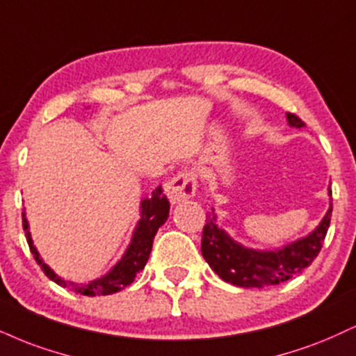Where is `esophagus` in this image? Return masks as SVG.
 Segmentation results:
<instances>
[{"mask_svg": "<svg viewBox=\"0 0 356 356\" xmlns=\"http://www.w3.org/2000/svg\"><path fill=\"white\" fill-rule=\"evenodd\" d=\"M195 174L191 170H182L177 175H174L169 182L165 184V194L172 204L184 202L191 199L195 194Z\"/></svg>", "mask_w": 356, "mask_h": 356, "instance_id": "1", "label": "esophagus"}]
</instances>
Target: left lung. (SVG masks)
I'll return each mask as SVG.
<instances>
[{
	"label": "left lung",
	"mask_w": 356,
	"mask_h": 356,
	"mask_svg": "<svg viewBox=\"0 0 356 356\" xmlns=\"http://www.w3.org/2000/svg\"><path fill=\"white\" fill-rule=\"evenodd\" d=\"M290 127H305L302 119L286 113ZM328 211L320 224L307 234L285 245L275 248H252L238 241L217 224V213L207 216L202 230V255L213 272L224 282L237 286H268L286 282L315 260L322 248L332 216V191L328 187Z\"/></svg>",
	"instance_id": "obj_1"
}]
</instances>
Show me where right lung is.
<instances>
[{
  "label": "right lung",
  "mask_w": 356,
  "mask_h": 356,
  "mask_svg": "<svg viewBox=\"0 0 356 356\" xmlns=\"http://www.w3.org/2000/svg\"><path fill=\"white\" fill-rule=\"evenodd\" d=\"M162 187L159 186L156 191H152L151 195H145L140 199L139 204V220L132 230L131 242L126 247L121 259L115 262L113 267L109 268L104 275L94 278V280H88L86 284H78V282H71L58 275L48 264L42 260L40 252H38L36 245H34L31 232H29V222L26 219V212H23V229L24 235H26L28 245L31 248V254L34 255L38 265L42 268V272L53 280L54 284L61 286H70L76 293L88 295V297H94V295H111L122 290L124 286L131 285L134 282L137 273H139L147 264L149 255L152 250V242L156 237L157 229L164 224L169 217L170 204L167 197L162 194Z\"/></svg>",
  "instance_id": "add662e5"
}]
</instances>
